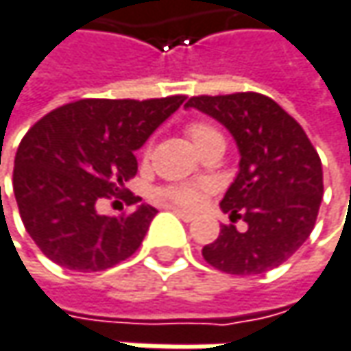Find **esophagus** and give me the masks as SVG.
Returning <instances> with one entry per match:
<instances>
[{
  "mask_svg": "<svg viewBox=\"0 0 351 351\" xmlns=\"http://www.w3.org/2000/svg\"><path fill=\"white\" fill-rule=\"evenodd\" d=\"M169 210H173L184 222H192L194 218H196V214H192V212H186V210H180V208H169Z\"/></svg>",
  "mask_w": 351,
  "mask_h": 351,
  "instance_id": "34e87169",
  "label": "esophagus"
}]
</instances>
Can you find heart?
Masks as SVG:
<instances>
[{
    "label": "heart",
    "mask_w": 351,
    "mask_h": 351,
    "mask_svg": "<svg viewBox=\"0 0 351 351\" xmlns=\"http://www.w3.org/2000/svg\"><path fill=\"white\" fill-rule=\"evenodd\" d=\"M186 133H188V137L194 141V145H196L199 152H202L206 145L214 143V141H222V143H224L222 133H220L214 125H210V123H206V121H192V123H188V125H186ZM143 154H149V145L145 147ZM208 188H210V184H206V182L167 184V186L157 188L155 197L161 199V202H169V204H173V206L196 208L197 204L202 202V196L208 192Z\"/></svg>",
    "instance_id": "1"
}]
</instances>
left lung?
Returning a JSON list of instances; mask_svg holds the SVG:
<instances>
[{
	"label": "left lung",
	"mask_w": 351,
	"mask_h": 351,
	"mask_svg": "<svg viewBox=\"0 0 351 351\" xmlns=\"http://www.w3.org/2000/svg\"><path fill=\"white\" fill-rule=\"evenodd\" d=\"M186 107L220 121L241 149V171L220 206L246 230L224 224L202 248L204 261L228 275L283 265L309 239L324 197L322 159L303 127L261 93L199 95Z\"/></svg>",
	"instance_id": "8db88e82"
}]
</instances>
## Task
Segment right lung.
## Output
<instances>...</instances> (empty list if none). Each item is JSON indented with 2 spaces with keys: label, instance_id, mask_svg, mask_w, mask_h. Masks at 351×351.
<instances>
[{
  "label": "right lung",
  "instance_id": "1",
  "mask_svg": "<svg viewBox=\"0 0 351 351\" xmlns=\"http://www.w3.org/2000/svg\"><path fill=\"white\" fill-rule=\"evenodd\" d=\"M184 101V95L80 99L32 125L16 154L14 194L27 234L52 263L97 273L141 246L157 214L154 206L101 216L97 204L141 199L125 190L137 173L135 152Z\"/></svg>",
  "mask_w": 351,
  "mask_h": 351
}]
</instances>
